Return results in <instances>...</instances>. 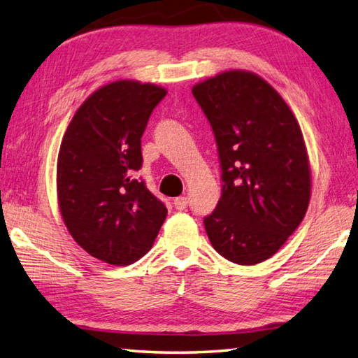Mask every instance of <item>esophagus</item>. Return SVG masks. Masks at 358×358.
<instances>
[{"mask_svg": "<svg viewBox=\"0 0 358 358\" xmlns=\"http://www.w3.org/2000/svg\"><path fill=\"white\" fill-rule=\"evenodd\" d=\"M173 206L177 208L178 211H183V210H186V206H187V199L186 197H177L173 200Z\"/></svg>", "mask_w": 358, "mask_h": 358, "instance_id": "1", "label": "esophagus"}]
</instances>
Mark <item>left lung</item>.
<instances>
[{
	"mask_svg": "<svg viewBox=\"0 0 358 358\" xmlns=\"http://www.w3.org/2000/svg\"><path fill=\"white\" fill-rule=\"evenodd\" d=\"M216 138L222 196L203 219L214 249L236 264L271 258L302 222L311 177L301 127L263 78L230 70L192 87Z\"/></svg>",
	"mask_w": 358,
	"mask_h": 358,
	"instance_id": "obj_1",
	"label": "left lung"
}]
</instances>
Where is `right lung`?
Returning a JSON list of instances; mask_svg holds the SVG:
<instances>
[{
	"instance_id": "add662e5",
	"label": "right lung",
	"mask_w": 358,
	"mask_h": 358,
	"mask_svg": "<svg viewBox=\"0 0 358 358\" xmlns=\"http://www.w3.org/2000/svg\"><path fill=\"white\" fill-rule=\"evenodd\" d=\"M166 89L114 81L71 119L57 157V200L71 238L89 255L127 266L152 249L167 208L136 180L141 138Z\"/></svg>"
}]
</instances>
